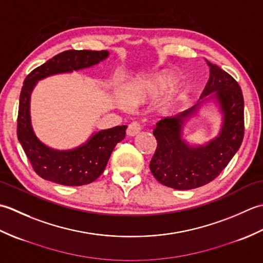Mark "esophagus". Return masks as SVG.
I'll list each match as a JSON object with an SVG mask.
<instances>
[{
	"label": "esophagus",
	"mask_w": 263,
	"mask_h": 263,
	"mask_svg": "<svg viewBox=\"0 0 263 263\" xmlns=\"http://www.w3.org/2000/svg\"><path fill=\"white\" fill-rule=\"evenodd\" d=\"M140 131H141V124H140V122L133 121L132 123H130V124H128L126 133H127L128 136L133 137V136L138 135V133L140 132Z\"/></svg>",
	"instance_id": "obj_1"
}]
</instances>
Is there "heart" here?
I'll use <instances>...</instances> for the list:
<instances>
[{
	"label": "heart",
	"instance_id": "obj_1",
	"mask_svg": "<svg viewBox=\"0 0 263 263\" xmlns=\"http://www.w3.org/2000/svg\"><path fill=\"white\" fill-rule=\"evenodd\" d=\"M175 81L176 76L173 72H158V73H155L133 82L127 88L126 98L132 104H140L150 99L158 98L171 88V90H169L170 91L167 93L164 102L161 103V108L167 110L181 97L182 93L181 88H172Z\"/></svg>",
	"mask_w": 263,
	"mask_h": 263
}]
</instances>
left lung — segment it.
<instances>
[{
    "label": "left lung",
    "instance_id": "1",
    "mask_svg": "<svg viewBox=\"0 0 263 263\" xmlns=\"http://www.w3.org/2000/svg\"><path fill=\"white\" fill-rule=\"evenodd\" d=\"M209 66V80L201 98L214 92L224 113L220 135L203 147L192 148L182 140L184 120L192 115V107L174 117L157 122L154 136L157 148L149 167L153 175L165 186L190 190L214 181L224 171L241 147L244 137V99L237 81L217 64L205 60Z\"/></svg>",
    "mask_w": 263,
    "mask_h": 263
}]
</instances>
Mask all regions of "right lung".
<instances>
[{"label":"right lung","mask_w":263,"mask_h":263,"mask_svg":"<svg viewBox=\"0 0 263 263\" xmlns=\"http://www.w3.org/2000/svg\"><path fill=\"white\" fill-rule=\"evenodd\" d=\"M107 57L108 52L106 51H64L32 70L25 79L19 99L16 136L33 171L44 180L66 186L92 183L102 175L116 144L124 139L127 126L119 125L95 133L79 148L59 152L39 141L30 124V93L38 80L62 72L88 68Z\"/></svg>","instance_id":"add662e5"}]
</instances>
